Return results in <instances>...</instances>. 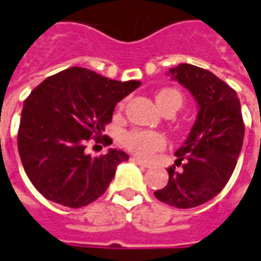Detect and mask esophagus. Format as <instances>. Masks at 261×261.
<instances>
[{"label":"esophagus","instance_id":"34e87169","mask_svg":"<svg viewBox=\"0 0 261 261\" xmlns=\"http://www.w3.org/2000/svg\"><path fill=\"white\" fill-rule=\"evenodd\" d=\"M130 160H132L134 163L138 164V166H142V167H145V169H149V167H150V164H147V163H145V162H142V160H140V159H138V157H132Z\"/></svg>","mask_w":261,"mask_h":261}]
</instances>
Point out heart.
I'll return each instance as SVG.
<instances>
[{"label": "heart", "mask_w": 261, "mask_h": 261, "mask_svg": "<svg viewBox=\"0 0 261 261\" xmlns=\"http://www.w3.org/2000/svg\"><path fill=\"white\" fill-rule=\"evenodd\" d=\"M156 99L159 107L163 111H167L170 108L178 110L182 104L181 94L173 88L162 90L156 95ZM122 145L140 159H150L154 153L163 150L167 145V140L163 135L154 130L134 129L122 135Z\"/></svg>", "instance_id": "b5f03b06"}]
</instances>
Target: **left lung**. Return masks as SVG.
Returning <instances> with one entry per match:
<instances>
[{"mask_svg": "<svg viewBox=\"0 0 261 261\" xmlns=\"http://www.w3.org/2000/svg\"><path fill=\"white\" fill-rule=\"evenodd\" d=\"M170 73L193 94L199 111L191 134L175 151L167 186L154 191L164 204L181 210L204 204L222 191L236 167L245 135L238 94L205 68L181 63Z\"/></svg>", "mask_w": 261, "mask_h": 261, "instance_id": "left-lung-1", "label": "left lung"}]
</instances>
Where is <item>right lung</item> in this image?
Instances as JSON below:
<instances>
[{"label": "right lung", "mask_w": 261, "mask_h": 261, "mask_svg": "<svg viewBox=\"0 0 261 261\" xmlns=\"http://www.w3.org/2000/svg\"><path fill=\"white\" fill-rule=\"evenodd\" d=\"M140 81H116L83 67H70L42 81L23 102L18 150L25 173L45 198L68 208L91 204L107 191L116 166L129 159L111 149L92 157L90 139L111 145L102 136L116 102Z\"/></svg>", "instance_id": "right-lung-1"}]
</instances>
